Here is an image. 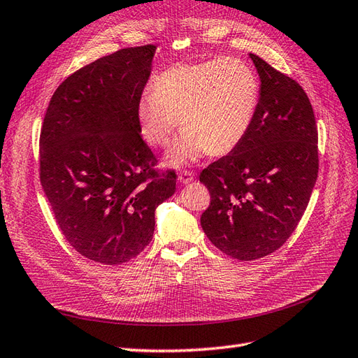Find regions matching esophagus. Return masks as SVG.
I'll return each mask as SVG.
<instances>
[{"mask_svg": "<svg viewBox=\"0 0 358 358\" xmlns=\"http://www.w3.org/2000/svg\"><path fill=\"white\" fill-rule=\"evenodd\" d=\"M194 178H195V176H194V172H192V171H181L178 173V180L182 182V185L192 182V181H194Z\"/></svg>", "mask_w": 358, "mask_h": 358, "instance_id": "34e87169", "label": "esophagus"}]
</instances>
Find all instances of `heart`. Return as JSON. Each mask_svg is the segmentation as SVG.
<instances>
[{
  "instance_id": "heart-1",
  "label": "heart",
  "mask_w": 358,
  "mask_h": 358,
  "mask_svg": "<svg viewBox=\"0 0 358 358\" xmlns=\"http://www.w3.org/2000/svg\"><path fill=\"white\" fill-rule=\"evenodd\" d=\"M260 85L254 69L233 57L177 63L152 81L136 106L141 134L152 148H166L181 125L169 160L195 162L204 154L231 152L257 112Z\"/></svg>"
}]
</instances>
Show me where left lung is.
Wrapping results in <instances>:
<instances>
[{
    "label": "left lung",
    "mask_w": 358,
    "mask_h": 358,
    "mask_svg": "<svg viewBox=\"0 0 358 358\" xmlns=\"http://www.w3.org/2000/svg\"><path fill=\"white\" fill-rule=\"evenodd\" d=\"M260 99L243 141L199 173L210 192L201 227L217 250L242 262L277 251L295 231L317 178V127L295 80L250 54Z\"/></svg>",
    "instance_id": "left-lung-1"
}]
</instances>
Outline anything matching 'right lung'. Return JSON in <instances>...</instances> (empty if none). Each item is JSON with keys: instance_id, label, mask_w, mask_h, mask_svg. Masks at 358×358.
<instances>
[{"instance_id": "right-lung-1", "label": "right lung", "mask_w": 358, "mask_h": 358, "mask_svg": "<svg viewBox=\"0 0 358 358\" xmlns=\"http://www.w3.org/2000/svg\"><path fill=\"white\" fill-rule=\"evenodd\" d=\"M155 45L119 50L56 89L39 139V176L54 219L83 257L121 264L152 239L155 207L176 192L141 136L137 101Z\"/></svg>"}]
</instances>
